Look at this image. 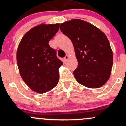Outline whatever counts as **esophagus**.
I'll use <instances>...</instances> for the list:
<instances>
[{"label": "esophagus", "mask_w": 126, "mask_h": 126, "mask_svg": "<svg viewBox=\"0 0 126 126\" xmlns=\"http://www.w3.org/2000/svg\"><path fill=\"white\" fill-rule=\"evenodd\" d=\"M68 58H69V55H66L65 56V57H64V62H66V61L68 60Z\"/></svg>", "instance_id": "obj_1"}]
</instances>
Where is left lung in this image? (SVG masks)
I'll return each instance as SVG.
<instances>
[{"label":"left lung","instance_id":"8db88e82","mask_svg":"<svg viewBox=\"0 0 126 126\" xmlns=\"http://www.w3.org/2000/svg\"><path fill=\"white\" fill-rule=\"evenodd\" d=\"M60 29L74 45L78 62L73 72L77 82L91 88L104 85L110 77L113 61L112 50L105 34L80 19L61 24Z\"/></svg>","mask_w":126,"mask_h":126}]
</instances>
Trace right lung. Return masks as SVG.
Masks as SVG:
<instances>
[{"label": "right lung", "instance_id": "add662e5", "mask_svg": "<svg viewBox=\"0 0 126 126\" xmlns=\"http://www.w3.org/2000/svg\"><path fill=\"white\" fill-rule=\"evenodd\" d=\"M59 24H41L32 28L21 39L17 51L20 74L25 83L39 93L57 85L58 68L63 62L49 42L59 29Z\"/></svg>", "mask_w": 126, "mask_h": 126}]
</instances>
